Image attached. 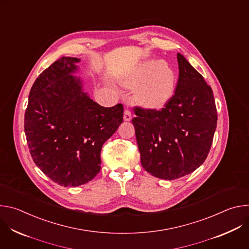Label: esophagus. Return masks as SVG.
Masks as SVG:
<instances>
[{"label": "esophagus", "mask_w": 249, "mask_h": 249, "mask_svg": "<svg viewBox=\"0 0 249 249\" xmlns=\"http://www.w3.org/2000/svg\"><path fill=\"white\" fill-rule=\"evenodd\" d=\"M123 119H124V121H131V119H132V115H131V112H130V110H129V109H125Z\"/></svg>", "instance_id": "obj_1"}]
</instances>
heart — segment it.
<instances>
[{
  "label": "heart",
  "instance_id": "heart-1",
  "mask_svg": "<svg viewBox=\"0 0 249 249\" xmlns=\"http://www.w3.org/2000/svg\"><path fill=\"white\" fill-rule=\"evenodd\" d=\"M122 85L127 89H138L136 101L150 110L164 108L174 95L176 77L162 60L151 59L139 64L127 75Z\"/></svg>",
  "mask_w": 249,
  "mask_h": 249
}]
</instances>
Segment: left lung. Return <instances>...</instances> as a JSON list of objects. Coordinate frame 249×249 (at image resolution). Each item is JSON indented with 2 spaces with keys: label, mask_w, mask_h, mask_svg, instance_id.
I'll return each mask as SVG.
<instances>
[{
  "label": "left lung",
  "mask_w": 249,
  "mask_h": 249,
  "mask_svg": "<svg viewBox=\"0 0 249 249\" xmlns=\"http://www.w3.org/2000/svg\"><path fill=\"white\" fill-rule=\"evenodd\" d=\"M177 62L178 83L165 108L135 107L132 120L142 166L165 180L180 178L205 161L218 120L211 87L182 54L177 53Z\"/></svg>",
  "instance_id": "8db88e82"
}]
</instances>
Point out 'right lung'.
<instances>
[{
    "label": "right lung",
    "instance_id": "1",
    "mask_svg": "<svg viewBox=\"0 0 249 249\" xmlns=\"http://www.w3.org/2000/svg\"><path fill=\"white\" fill-rule=\"evenodd\" d=\"M79 58L62 57L39 75L28 97L24 132L40 170L64 187L92 180L103 144L123 122V105L103 107L84 90Z\"/></svg>",
    "mask_w": 249,
    "mask_h": 249
}]
</instances>
